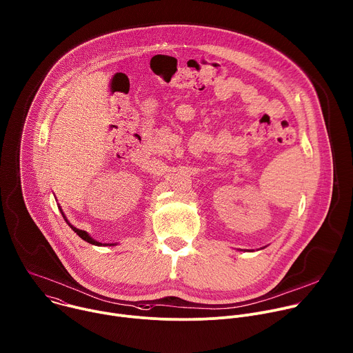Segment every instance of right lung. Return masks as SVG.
<instances>
[{"instance_id": "1", "label": "right lung", "mask_w": 353, "mask_h": 353, "mask_svg": "<svg viewBox=\"0 0 353 353\" xmlns=\"http://www.w3.org/2000/svg\"><path fill=\"white\" fill-rule=\"evenodd\" d=\"M58 208H59V210H61V213H62V216H63V219H65V221L69 224V227L77 234V236L81 239V240H84V241H87L88 244H92V245H97V247H108V245H116V243L114 244H102V243H99V241H97V240H94L90 234L87 232V231H84V230H80V228H77V227H74L72 223H69V220L66 219V216H65V213H63V210L61 209V206L58 205Z\"/></svg>"}]
</instances>
